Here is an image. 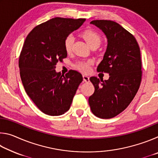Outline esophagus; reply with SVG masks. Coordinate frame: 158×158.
<instances>
[{
  "label": "esophagus",
  "mask_w": 158,
  "mask_h": 158,
  "mask_svg": "<svg viewBox=\"0 0 158 158\" xmlns=\"http://www.w3.org/2000/svg\"><path fill=\"white\" fill-rule=\"evenodd\" d=\"M83 79L85 82H89L90 79H89V77L87 75H83Z\"/></svg>",
  "instance_id": "34e87169"
}]
</instances>
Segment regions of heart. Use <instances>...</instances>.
<instances>
[{"instance_id":"obj_1","label":"heart","mask_w":158,"mask_h":158,"mask_svg":"<svg viewBox=\"0 0 158 158\" xmlns=\"http://www.w3.org/2000/svg\"><path fill=\"white\" fill-rule=\"evenodd\" d=\"M81 36L84 37V39L87 42V44L91 47L92 45L94 44H98L100 45L101 42V36L100 34L98 33L93 30H90V29H88V30L84 31L81 33ZM74 42V37L72 35H69L66 37L65 41H64V47L66 52H70L72 49V47H73V44ZM92 64L91 60L88 61H80V62L77 63L74 67L75 68L83 72V73H87L89 71L90 66Z\"/></svg>"}]
</instances>
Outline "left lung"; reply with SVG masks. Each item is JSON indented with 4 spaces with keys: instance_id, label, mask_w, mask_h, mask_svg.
I'll list each match as a JSON object with an SVG mask.
<instances>
[{
    "instance_id": "1",
    "label": "left lung",
    "mask_w": 158,
    "mask_h": 158,
    "mask_svg": "<svg viewBox=\"0 0 158 158\" xmlns=\"http://www.w3.org/2000/svg\"><path fill=\"white\" fill-rule=\"evenodd\" d=\"M90 23L103 32L107 47L98 72L109 73L107 80L91 77L94 93L89 98L93 114L111 118L127 107L139 88L141 60L135 37L118 23L110 20H94Z\"/></svg>"
}]
</instances>
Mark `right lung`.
I'll use <instances>...</instances> for the list:
<instances>
[{"mask_svg":"<svg viewBox=\"0 0 158 158\" xmlns=\"http://www.w3.org/2000/svg\"><path fill=\"white\" fill-rule=\"evenodd\" d=\"M85 21L53 18L35 27L25 40L19 60L21 79L27 95L45 114L60 116L68 111L83 81L77 71L64 76L55 69L68 56L65 38Z\"/></svg>","mask_w":158,"mask_h":158,"instance_id":"1","label":"right lung"}]
</instances>
